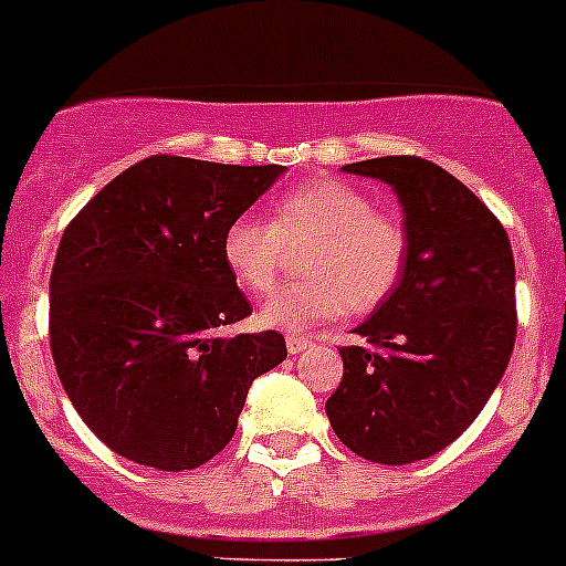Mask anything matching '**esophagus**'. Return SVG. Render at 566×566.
Here are the masks:
<instances>
[{
  "instance_id": "34e87169",
  "label": "esophagus",
  "mask_w": 566,
  "mask_h": 566,
  "mask_svg": "<svg viewBox=\"0 0 566 566\" xmlns=\"http://www.w3.org/2000/svg\"><path fill=\"white\" fill-rule=\"evenodd\" d=\"M286 347H289V354H303V350H308L311 347V339H305V336H297V334H289L286 336Z\"/></svg>"
}]
</instances>
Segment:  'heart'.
Instances as JSON below:
<instances>
[{
  "label": "heart",
  "mask_w": 566,
  "mask_h": 566,
  "mask_svg": "<svg viewBox=\"0 0 566 566\" xmlns=\"http://www.w3.org/2000/svg\"><path fill=\"white\" fill-rule=\"evenodd\" d=\"M303 280L277 289L261 323L305 331L385 303L401 283L409 258L407 224L373 205L365 190L336 179L303 181L272 201V219L243 212L221 235V261L238 289L263 297L274 289L289 249L303 247Z\"/></svg>",
  "instance_id": "1"
}]
</instances>
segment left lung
Listing matches in <instances>:
<instances>
[{
    "instance_id": "left-lung-1",
    "label": "left lung",
    "mask_w": 566,
    "mask_h": 566,
    "mask_svg": "<svg viewBox=\"0 0 566 566\" xmlns=\"http://www.w3.org/2000/svg\"><path fill=\"white\" fill-rule=\"evenodd\" d=\"M398 193L409 258L396 292L339 347L342 381L325 403L359 458H432L483 412L516 342V266L505 227L449 170L421 157L345 165Z\"/></svg>"
}]
</instances>
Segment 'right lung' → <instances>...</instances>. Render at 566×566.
I'll return each instance as SVG.
<instances>
[{"instance_id": "1", "label": "right lung", "mask_w": 566, "mask_h": 566, "mask_svg": "<svg viewBox=\"0 0 566 566\" xmlns=\"http://www.w3.org/2000/svg\"><path fill=\"white\" fill-rule=\"evenodd\" d=\"M280 174L154 154L66 224L50 274V350L72 407L112 452L199 469L235 434L249 385L286 359L277 331L216 336L252 314L221 235Z\"/></svg>"}]
</instances>
